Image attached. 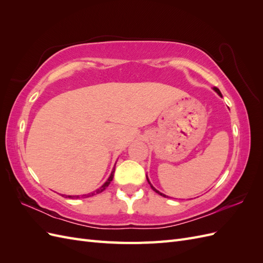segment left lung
Here are the masks:
<instances>
[{
  "instance_id": "1",
  "label": "left lung",
  "mask_w": 263,
  "mask_h": 263,
  "mask_svg": "<svg viewBox=\"0 0 263 263\" xmlns=\"http://www.w3.org/2000/svg\"><path fill=\"white\" fill-rule=\"evenodd\" d=\"M214 91H215V92H216V93H217V94H218V95H219V97H221V93H220V91H219V90H218V89H217V87H214ZM147 181H148V182H149V180H148V177H147ZM149 184H150V186H151V189H153V190H154V191H155V192H156V193H158V194H160V195H161V196H164V197H166V196H165V195H164V194H162V193H161V192H159V191H158V190H156V189H155V187H154V186H153V185H151V183H150V182H149Z\"/></svg>"
}]
</instances>
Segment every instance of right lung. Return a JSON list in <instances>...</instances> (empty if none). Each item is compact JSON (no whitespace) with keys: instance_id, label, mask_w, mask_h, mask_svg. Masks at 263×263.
<instances>
[{"instance_id":"add662e5","label":"right lung","mask_w":263,"mask_h":263,"mask_svg":"<svg viewBox=\"0 0 263 263\" xmlns=\"http://www.w3.org/2000/svg\"><path fill=\"white\" fill-rule=\"evenodd\" d=\"M114 172H115V168L113 169V171H112V173H110V176H109V178L107 179V181L104 183V184H103L100 189H98V190H95L94 192H92V193H89V194H84V195H82L81 197H89V196H93V195H97V194H99V193H101V192H103V191H104L108 185H109V183H110V181L113 180V178H114ZM66 197H69V198H80V195H67Z\"/></svg>"}]
</instances>
